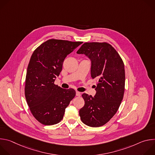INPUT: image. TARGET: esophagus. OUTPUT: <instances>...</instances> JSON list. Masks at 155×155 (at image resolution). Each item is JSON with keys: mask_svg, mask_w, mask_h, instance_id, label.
Returning <instances> with one entry per match:
<instances>
[{"mask_svg": "<svg viewBox=\"0 0 155 155\" xmlns=\"http://www.w3.org/2000/svg\"><path fill=\"white\" fill-rule=\"evenodd\" d=\"M76 96H78V97H80L81 96V93L80 92H78V91H77L76 92Z\"/></svg>", "mask_w": 155, "mask_h": 155, "instance_id": "obj_1", "label": "esophagus"}]
</instances>
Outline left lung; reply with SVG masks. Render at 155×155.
<instances>
[{
    "label": "left lung",
    "instance_id": "left-lung-1",
    "mask_svg": "<svg viewBox=\"0 0 155 155\" xmlns=\"http://www.w3.org/2000/svg\"><path fill=\"white\" fill-rule=\"evenodd\" d=\"M91 61V78L97 81L94 97L84 93V106L80 110L81 121L100 127L117 113L124 93L125 71L120 54L107 42H86L77 51Z\"/></svg>",
    "mask_w": 155,
    "mask_h": 155
}]
</instances>
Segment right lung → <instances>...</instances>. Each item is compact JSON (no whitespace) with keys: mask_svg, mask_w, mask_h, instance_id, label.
Masks as SVG:
<instances>
[{"mask_svg":"<svg viewBox=\"0 0 155 155\" xmlns=\"http://www.w3.org/2000/svg\"><path fill=\"white\" fill-rule=\"evenodd\" d=\"M82 41L50 39L33 52L25 81V97L34 118L44 125L60 122L65 110L75 96L74 89H62L54 84L64 59Z\"/></svg>","mask_w":155,"mask_h":155,"instance_id":"obj_1","label":"right lung"}]
</instances>
